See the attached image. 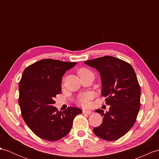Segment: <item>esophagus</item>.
<instances>
[{"mask_svg":"<svg viewBox=\"0 0 159 159\" xmlns=\"http://www.w3.org/2000/svg\"><path fill=\"white\" fill-rule=\"evenodd\" d=\"M83 113L90 115L92 113V111H89V110H83Z\"/></svg>","mask_w":159,"mask_h":159,"instance_id":"obj_1","label":"esophagus"}]
</instances>
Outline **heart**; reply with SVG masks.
<instances>
[{"instance_id":"obj_1","label":"heart","mask_w":159,"mask_h":159,"mask_svg":"<svg viewBox=\"0 0 159 159\" xmlns=\"http://www.w3.org/2000/svg\"><path fill=\"white\" fill-rule=\"evenodd\" d=\"M92 73L89 69L86 68H81L78 71H77V74L79 77H82L83 76L86 75L89 73ZM93 97V94L90 92H86L84 94H80L77 98V101L79 104L82 107H87L89 105V102H90V100Z\"/></svg>"}]
</instances>
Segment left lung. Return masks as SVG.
Returning <instances> with one entry per match:
<instances>
[{
    "mask_svg": "<svg viewBox=\"0 0 159 159\" xmlns=\"http://www.w3.org/2000/svg\"><path fill=\"white\" fill-rule=\"evenodd\" d=\"M100 72L101 94L106 97L109 111L96 110L103 117L102 124L93 129L99 138L118 140L133 127L140 108V86L131 65L123 60L104 56L84 62Z\"/></svg>",
    "mask_w": 159,
    "mask_h": 159,
    "instance_id": "obj_1",
    "label": "left lung"
}]
</instances>
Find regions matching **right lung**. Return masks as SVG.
Here are the masks:
<instances>
[{
	"instance_id": "1",
	"label": "right lung",
	"mask_w": 159,
	"mask_h": 159,
	"mask_svg": "<svg viewBox=\"0 0 159 159\" xmlns=\"http://www.w3.org/2000/svg\"><path fill=\"white\" fill-rule=\"evenodd\" d=\"M75 62L42 59L27 67L19 84V104L30 129L43 140L57 141L70 131L73 119L82 111L67 107L59 111L53 104L61 92L62 77Z\"/></svg>"
}]
</instances>
